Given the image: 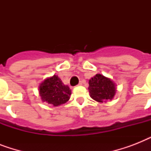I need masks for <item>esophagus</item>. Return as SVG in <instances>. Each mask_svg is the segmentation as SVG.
Returning a JSON list of instances; mask_svg holds the SVG:
<instances>
[{"mask_svg":"<svg viewBox=\"0 0 151 151\" xmlns=\"http://www.w3.org/2000/svg\"><path fill=\"white\" fill-rule=\"evenodd\" d=\"M85 80H83V81H81L80 82H79V84H78V85H81L83 84V83H85Z\"/></svg>","mask_w":151,"mask_h":151,"instance_id":"34e87169","label":"esophagus"}]
</instances>
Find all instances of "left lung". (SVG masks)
<instances>
[{
    "instance_id": "obj_1",
    "label": "left lung",
    "mask_w": 151,
    "mask_h": 151,
    "mask_svg": "<svg viewBox=\"0 0 151 151\" xmlns=\"http://www.w3.org/2000/svg\"><path fill=\"white\" fill-rule=\"evenodd\" d=\"M88 91L90 96L94 100L103 103L107 100H111L116 93L115 83L110 78L100 73L92 78L88 81Z\"/></svg>"
}]
</instances>
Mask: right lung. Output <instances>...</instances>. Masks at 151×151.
Segmentation results:
<instances>
[{
  "instance_id": "1",
  "label": "right lung",
  "mask_w": 151,
  "mask_h": 151,
  "mask_svg": "<svg viewBox=\"0 0 151 151\" xmlns=\"http://www.w3.org/2000/svg\"><path fill=\"white\" fill-rule=\"evenodd\" d=\"M39 93L42 102L58 106L70 99L71 90L68 85H64L58 76L53 75L40 85Z\"/></svg>"
}]
</instances>
